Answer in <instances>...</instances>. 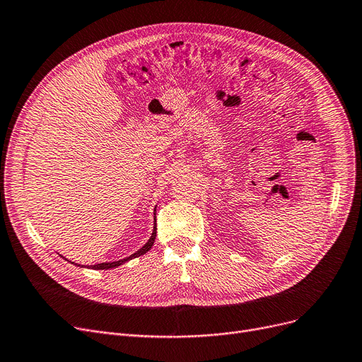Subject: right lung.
Segmentation results:
<instances>
[{
	"label": "right lung",
	"mask_w": 362,
	"mask_h": 362,
	"mask_svg": "<svg viewBox=\"0 0 362 362\" xmlns=\"http://www.w3.org/2000/svg\"><path fill=\"white\" fill-rule=\"evenodd\" d=\"M156 222V220H155ZM155 237H156V223H153V230H152V233H151V238L148 240V243L142 247V248H139L136 253H133L132 256H129V257H124V259H121V260H115V262H105V263H98V264H91L90 268L87 266L88 269H94V271H99V269H112V268H118V266H121V264H124L125 262H129V260H132V259H136V257H139V256H142V255H145V253H148V251L152 248V245H153V243H155ZM76 266H80V264H76ZM81 268H84V266H81Z\"/></svg>",
	"instance_id": "add662e5"
}]
</instances>
